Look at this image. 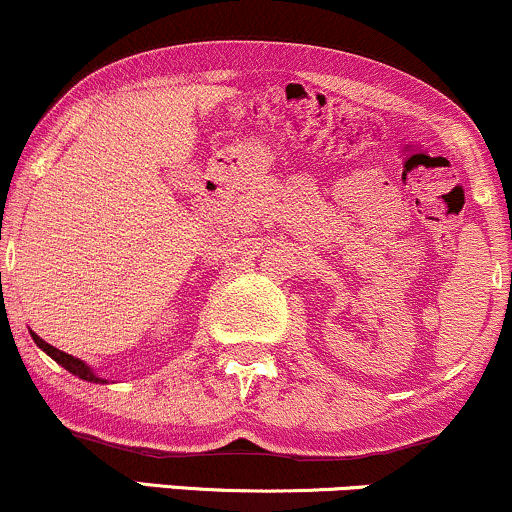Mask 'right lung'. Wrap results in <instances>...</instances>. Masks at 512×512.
<instances>
[{
  "mask_svg": "<svg viewBox=\"0 0 512 512\" xmlns=\"http://www.w3.org/2000/svg\"><path fill=\"white\" fill-rule=\"evenodd\" d=\"M30 335H33L35 345H38L40 350L47 354V357H52L54 362H57L59 366H64V369L69 371V374H74V376L81 378V381H88V383H107V378H100L98 374H95L93 369H90V366H88L86 362H83V359L71 357V354L57 350V347H52L50 342L42 340L40 335H35V333H30Z\"/></svg>",
  "mask_w": 512,
  "mask_h": 512,
  "instance_id": "add662e5",
  "label": "right lung"
}]
</instances>
